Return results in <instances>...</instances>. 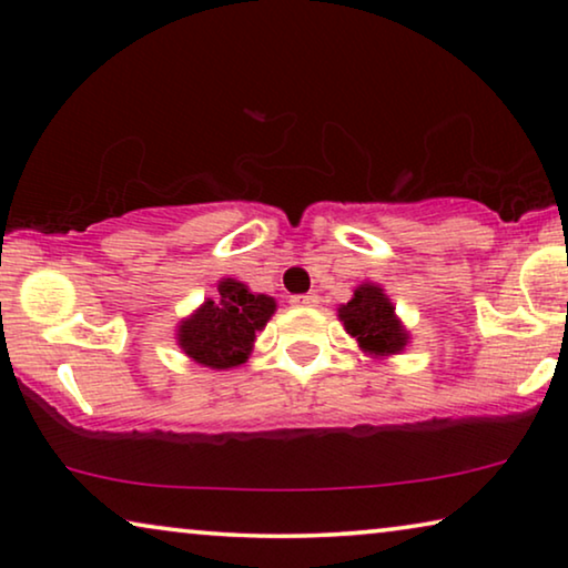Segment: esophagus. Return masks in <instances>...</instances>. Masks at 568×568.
I'll use <instances>...</instances> for the list:
<instances>
[{
	"label": "esophagus",
	"mask_w": 568,
	"mask_h": 568,
	"mask_svg": "<svg viewBox=\"0 0 568 568\" xmlns=\"http://www.w3.org/2000/svg\"><path fill=\"white\" fill-rule=\"evenodd\" d=\"M290 302L294 307H317V305H321V297H317V294H313V292H307V294H294Z\"/></svg>",
	"instance_id": "obj_1"
}]
</instances>
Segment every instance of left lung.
I'll use <instances>...</instances> for the list:
<instances>
[{
    "mask_svg": "<svg viewBox=\"0 0 568 568\" xmlns=\"http://www.w3.org/2000/svg\"><path fill=\"white\" fill-rule=\"evenodd\" d=\"M344 328L359 341L364 352L385 356L398 354L406 346V331L395 321V307L375 284H362L352 302L338 310Z\"/></svg>",
    "mask_w": 568,
    "mask_h": 568,
    "instance_id": "left-lung-1",
    "label": "left lung"
}]
</instances>
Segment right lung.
<instances>
[{
    "label": "right lung",
    "mask_w": 568,
    "mask_h": 568,
    "mask_svg": "<svg viewBox=\"0 0 568 568\" xmlns=\"http://www.w3.org/2000/svg\"><path fill=\"white\" fill-rule=\"evenodd\" d=\"M216 290L220 300H209L196 315L183 321L178 341L191 359L212 369H227L247 359L255 331L274 315L276 302L266 294L247 292L235 278H224Z\"/></svg>",
    "instance_id": "1"
}]
</instances>
